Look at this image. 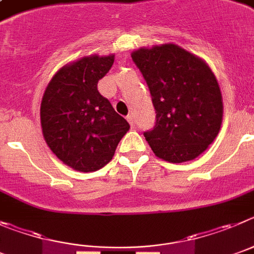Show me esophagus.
Segmentation results:
<instances>
[{"instance_id":"34e87169","label":"esophagus","mask_w":254,"mask_h":254,"mask_svg":"<svg viewBox=\"0 0 254 254\" xmlns=\"http://www.w3.org/2000/svg\"><path fill=\"white\" fill-rule=\"evenodd\" d=\"M127 122H129V124L131 125V127H134V118H132V115H127Z\"/></svg>"}]
</instances>
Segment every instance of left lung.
<instances>
[{
	"mask_svg": "<svg viewBox=\"0 0 254 254\" xmlns=\"http://www.w3.org/2000/svg\"><path fill=\"white\" fill-rule=\"evenodd\" d=\"M131 58L147 81L155 125L144 131L158 158L182 163L209 148L223 122L220 87L204 59L168 43L139 48Z\"/></svg>",
	"mask_w": 254,
	"mask_h": 254,
	"instance_id": "left-lung-1",
	"label": "left lung"
}]
</instances>
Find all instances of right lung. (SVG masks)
<instances>
[{"label": "right lung", "instance_id": "right-lung-1", "mask_svg": "<svg viewBox=\"0 0 254 254\" xmlns=\"http://www.w3.org/2000/svg\"><path fill=\"white\" fill-rule=\"evenodd\" d=\"M115 56L83 57L63 65L48 83L40 105L43 135L57 158L79 172H95L113 159L130 129L97 82Z\"/></svg>", "mask_w": 254, "mask_h": 254}]
</instances>
